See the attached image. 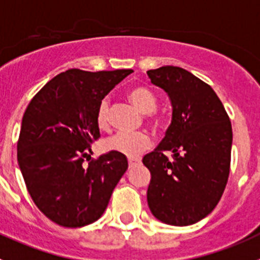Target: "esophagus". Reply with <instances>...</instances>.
Masks as SVG:
<instances>
[{"instance_id": "obj_1", "label": "esophagus", "mask_w": 260, "mask_h": 260, "mask_svg": "<svg viewBox=\"0 0 260 260\" xmlns=\"http://www.w3.org/2000/svg\"><path fill=\"white\" fill-rule=\"evenodd\" d=\"M139 163H140V159H135V158L128 159V165H129V167H133V166L139 165Z\"/></svg>"}]
</instances>
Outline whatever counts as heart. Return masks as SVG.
Here are the masks:
<instances>
[{"mask_svg": "<svg viewBox=\"0 0 260 260\" xmlns=\"http://www.w3.org/2000/svg\"><path fill=\"white\" fill-rule=\"evenodd\" d=\"M128 98L141 113L146 114L149 120L154 125H159L160 121L159 119H156L155 114H154L156 109V97L147 86L137 85L131 88L128 90ZM95 123L100 129L105 131L109 128V104L107 101H102L98 107ZM150 145L151 140L146 133L120 132L105 141V149L109 151H115L121 155L128 156V158H136L142 151L149 149Z\"/></svg>", "mask_w": 260, "mask_h": 260, "instance_id": "1", "label": "heart"}]
</instances>
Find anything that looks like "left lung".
<instances>
[{"label": "left lung", "mask_w": 260, "mask_h": 260, "mask_svg": "<svg viewBox=\"0 0 260 260\" xmlns=\"http://www.w3.org/2000/svg\"><path fill=\"white\" fill-rule=\"evenodd\" d=\"M154 85L172 105V120L165 139L142 163L151 174L147 205L158 220L190 225L216 207L231 168L232 124L209 84L175 66L149 70ZM173 153V159L164 155Z\"/></svg>", "instance_id": "8db88e82"}]
</instances>
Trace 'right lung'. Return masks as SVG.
<instances>
[{
	"mask_svg": "<svg viewBox=\"0 0 260 260\" xmlns=\"http://www.w3.org/2000/svg\"><path fill=\"white\" fill-rule=\"evenodd\" d=\"M132 70L57 75L31 100L22 119L18 163L35 205L67 228L94 223L128 168L125 155L110 151L84 165L100 139L97 110L105 95Z\"/></svg>",
	"mask_w": 260,
	"mask_h": 260,
	"instance_id": "right-lung-1",
	"label": "right lung"
}]
</instances>
